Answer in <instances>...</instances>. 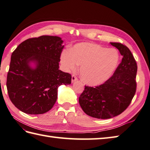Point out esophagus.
I'll return each mask as SVG.
<instances>
[{"label": "esophagus", "mask_w": 150, "mask_h": 150, "mask_svg": "<svg viewBox=\"0 0 150 150\" xmlns=\"http://www.w3.org/2000/svg\"><path fill=\"white\" fill-rule=\"evenodd\" d=\"M78 80V79H77V77H76L75 75H72V77H71V82L72 83H74V82H75V81H77Z\"/></svg>", "instance_id": "obj_1"}]
</instances>
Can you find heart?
Listing matches in <instances>:
<instances>
[{
	"label": "heart",
	"instance_id": "obj_1",
	"mask_svg": "<svg viewBox=\"0 0 150 150\" xmlns=\"http://www.w3.org/2000/svg\"><path fill=\"white\" fill-rule=\"evenodd\" d=\"M119 60L116 49L88 42L76 44L70 51L64 50L60 57L67 71H74L80 66L81 80L91 86L106 82L116 70Z\"/></svg>",
	"mask_w": 150,
	"mask_h": 150
}]
</instances>
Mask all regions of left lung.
Listing matches in <instances>:
<instances>
[{
    "mask_svg": "<svg viewBox=\"0 0 150 150\" xmlns=\"http://www.w3.org/2000/svg\"><path fill=\"white\" fill-rule=\"evenodd\" d=\"M110 44L123 56L121 63L105 83L95 88L85 86L79 98L84 112L98 119L111 118L122 113L130 105L137 89V65L131 51L120 43Z\"/></svg>",
    "mask_w": 150,
    "mask_h": 150,
    "instance_id": "1",
    "label": "left lung"
}]
</instances>
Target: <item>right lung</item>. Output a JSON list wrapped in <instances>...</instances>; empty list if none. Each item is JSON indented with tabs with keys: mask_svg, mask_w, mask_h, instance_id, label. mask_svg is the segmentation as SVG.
<instances>
[{
	"mask_svg": "<svg viewBox=\"0 0 150 150\" xmlns=\"http://www.w3.org/2000/svg\"><path fill=\"white\" fill-rule=\"evenodd\" d=\"M62 43L60 37L42 36L24 41L12 52L6 86L11 101L21 111L48 112L57 99L58 88L71 84V75L59 69Z\"/></svg>",
	"mask_w": 150,
	"mask_h": 150,
	"instance_id": "add662e5",
	"label": "right lung"
}]
</instances>
